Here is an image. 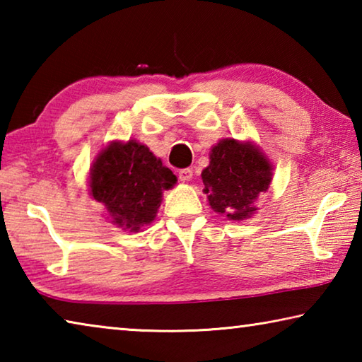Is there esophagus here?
Listing matches in <instances>:
<instances>
[{"instance_id":"esophagus-1","label":"esophagus","mask_w":362,"mask_h":362,"mask_svg":"<svg viewBox=\"0 0 362 362\" xmlns=\"http://www.w3.org/2000/svg\"><path fill=\"white\" fill-rule=\"evenodd\" d=\"M179 179L182 180V182H189L193 179V170L192 169H180L179 170Z\"/></svg>"}]
</instances>
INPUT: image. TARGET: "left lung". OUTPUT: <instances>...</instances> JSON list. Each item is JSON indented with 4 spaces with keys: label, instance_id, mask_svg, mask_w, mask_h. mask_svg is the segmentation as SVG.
Here are the masks:
<instances>
[{
    "label": "left lung",
    "instance_id": "left-lung-1",
    "mask_svg": "<svg viewBox=\"0 0 362 362\" xmlns=\"http://www.w3.org/2000/svg\"><path fill=\"white\" fill-rule=\"evenodd\" d=\"M272 164L252 142L223 139L211 150V163L201 177L209 206L230 220L252 217L257 198L272 183Z\"/></svg>",
    "mask_w": 362,
    "mask_h": 362
}]
</instances>
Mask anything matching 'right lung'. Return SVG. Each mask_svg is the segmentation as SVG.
<instances>
[{
	"label": "right lung",
	"instance_id": "right-lung-1",
	"mask_svg": "<svg viewBox=\"0 0 362 362\" xmlns=\"http://www.w3.org/2000/svg\"><path fill=\"white\" fill-rule=\"evenodd\" d=\"M175 182L173 170L136 140L105 146L89 174L90 196L105 206L112 223L132 233L155 220L163 192Z\"/></svg>",
	"mask_w": 362,
	"mask_h": 362
}]
</instances>
